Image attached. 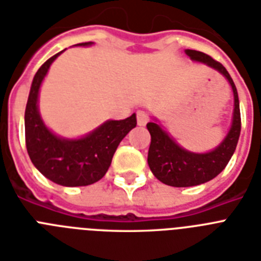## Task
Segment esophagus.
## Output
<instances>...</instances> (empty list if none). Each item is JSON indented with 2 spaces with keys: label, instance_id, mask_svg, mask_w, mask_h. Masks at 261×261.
Returning <instances> with one entry per match:
<instances>
[{
  "label": "esophagus",
  "instance_id": "obj_1",
  "mask_svg": "<svg viewBox=\"0 0 261 261\" xmlns=\"http://www.w3.org/2000/svg\"><path fill=\"white\" fill-rule=\"evenodd\" d=\"M137 122L139 126H145V124L149 122V115H147L145 111H138Z\"/></svg>",
  "mask_w": 261,
  "mask_h": 261
}]
</instances>
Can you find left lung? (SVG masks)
Returning <instances> with one entry per match:
<instances>
[{"mask_svg":"<svg viewBox=\"0 0 261 261\" xmlns=\"http://www.w3.org/2000/svg\"><path fill=\"white\" fill-rule=\"evenodd\" d=\"M185 54L196 63H202L207 67L220 72L233 91V116L228 134L217 147L206 152H193L184 149L167 134L161 124L154 119L147 123V130L151 135V143L149 147L147 164L156 179L165 185L174 188H188L211 181L221 173L228 165L236 150L241 130L240 103L233 80L219 61L213 60L206 54L198 50L186 49Z\"/></svg>","mask_w":261,"mask_h":261,"instance_id":"obj_1","label":"left lung"}]
</instances>
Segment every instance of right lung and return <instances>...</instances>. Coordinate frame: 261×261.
<instances>
[{
    "instance_id": "add662e5",
    "label": "right lung",
    "mask_w": 261,
    "mask_h": 261,
    "mask_svg": "<svg viewBox=\"0 0 261 261\" xmlns=\"http://www.w3.org/2000/svg\"><path fill=\"white\" fill-rule=\"evenodd\" d=\"M94 42L76 44L90 46ZM63 50L40 67L32 82L25 109V142L32 164L44 177L61 186L95 184L109 170L120 141L137 126V115L107 120L82 138H63L50 131L39 111V94L50 64Z\"/></svg>"
}]
</instances>
